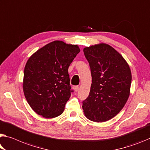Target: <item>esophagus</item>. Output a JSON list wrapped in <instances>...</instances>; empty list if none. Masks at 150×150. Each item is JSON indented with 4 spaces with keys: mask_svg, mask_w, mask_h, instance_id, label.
Instances as JSON below:
<instances>
[{
    "mask_svg": "<svg viewBox=\"0 0 150 150\" xmlns=\"http://www.w3.org/2000/svg\"><path fill=\"white\" fill-rule=\"evenodd\" d=\"M73 89H74L75 91H79V87L77 86V85H75V86L73 87Z\"/></svg>",
    "mask_w": 150,
    "mask_h": 150,
    "instance_id": "1",
    "label": "esophagus"
}]
</instances>
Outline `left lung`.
I'll use <instances>...</instances> for the list:
<instances>
[{"label":"left lung","mask_w":150,"mask_h":150,"mask_svg":"<svg viewBox=\"0 0 150 150\" xmlns=\"http://www.w3.org/2000/svg\"><path fill=\"white\" fill-rule=\"evenodd\" d=\"M83 52L92 77L89 95L83 101V112L92 122H107L120 113L129 98V66L122 54L106 43L85 47Z\"/></svg>","instance_id":"left-lung-1"}]
</instances>
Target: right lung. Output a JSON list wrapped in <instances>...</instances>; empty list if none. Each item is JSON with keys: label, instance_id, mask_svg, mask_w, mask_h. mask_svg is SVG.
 <instances>
[{"label": "right lung", "instance_id": "add662e5", "mask_svg": "<svg viewBox=\"0 0 150 150\" xmlns=\"http://www.w3.org/2000/svg\"><path fill=\"white\" fill-rule=\"evenodd\" d=\"M79 52L77 45L54 41L28 59L24 71L23 92L38 115L49 119L63 113L72 91L68 68Z\"/></svg>", "mask_w": 150, "mask_h": 150}]
</instances>
